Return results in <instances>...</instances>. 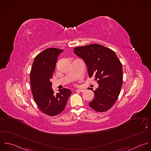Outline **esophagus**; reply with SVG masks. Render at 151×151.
I'll use <instances>...</instances> for the list:
<instances>
[{"mask_svg": "<svg viewBox=\"0 0 151 151\" xmlns=\"http://www.w3.org/2000/svg\"><path fill=\"white\" fill-rule=\"evenodd\" d=\"M76 91H78V92H83L85 91L84 89H76Z\"/></svg>", "mask_w": 151, "mask_h": 151, "instance_id": "1", "label": "esophagus"}]
</instances>
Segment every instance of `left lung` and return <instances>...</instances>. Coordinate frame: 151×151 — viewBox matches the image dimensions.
Instances as JSON below:
<instances>
[{"mask_svg":"<svg viewBox=\"0 0 151 151\" xmlns=\"http://www.w3.org/2000/svg\"><path fill=\"white\" fill-rule=\"evenodd\" d=\"M74 53L85 62L89 76L99 84L89 106L97 112H105L116 102L123 84L122 65L113 50L98 44L76 47Z\"/></svg>","mask_w":151,"mask_h":151,"instance_id":"8db88e82","label":"left lung"}]
</instances>
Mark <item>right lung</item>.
Masks as SVG:
<instances>
[{"label": "right lung", "instance_id": "1", "mask_svg": "<svg viewBox=\"0 0 151 151\" xmlns=\"http://www.w3.org/2000/svg\"><path fill=\"white\" fill-rule=\"evenodd\" d=\"M63 51L56 48L45 49L35 58L30 72V83L34 101L40 110L56 116L65 109L71 91L63 88L55 93L50 79L53 78L59 55Z\"/></svg>", "mask_w": 151, "mask_h": 151}]
</instances>
